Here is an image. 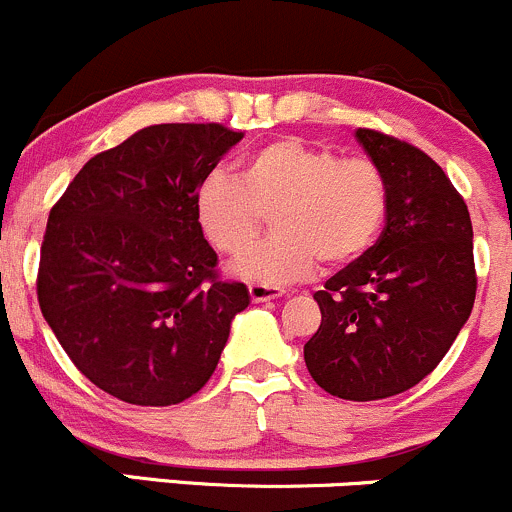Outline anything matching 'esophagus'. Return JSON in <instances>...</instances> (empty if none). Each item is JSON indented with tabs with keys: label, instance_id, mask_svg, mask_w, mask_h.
Instances as JSON below:
<instances>
[{
	"label": "esophagus",
	"instance_id": "34e87169",
	"mask_svg": "<svg viewBox=\"0 0 512 512\" xmlns=\"http://www.w3.org/2000/svg\"><path fill=\"white\" fill-rule=\"evenodd\" d=\"M247 292H250V299L255 301V304H260V301H270V299L282 297L284 289L270 287V284H250V287H247Z\"/></svg>",
	"mask_w": 512,
	"mask_h": 512
}]
</instances>
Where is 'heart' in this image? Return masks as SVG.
<instances>
[{
	"label": "heart",
	"instance_id": "obj_1",
	"mask_svg": "<svg viewBox=\"0 0 512 512\" xmlns=\"http://www.w3.org/2000/svg\"><path fill=\"white\" fill-rule=\"evenodd\" d=\"M198 228L218 252L242 255L273 213L275 233L238 262L270 287L341 270L365 255L390 211L385 171L368 157H338L304 139H272L245 154L238 179L213 171L193 198Z\"/></svg>",
	"mask_w": 512,
	"mask_h": 512
}]
</instances>
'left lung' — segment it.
I'll return each mask as SVG.
<instances>
[{
	"mask_svg": "<svg viewBox=\"0 0 512 512\" xmlns=\"http://www.w3.org/2000/svg\"><path fill=\"white\" fill-rule=\"evenodd\" d=\"M355 139L385 171L390 211L378 242L314 294L304 360L326 392L370 402L437 368L471 316L476 267L469 208L437 161L375 129Z\"/></svg>",
	"mask_w": 512,
	"mask_h": 512,
	"instance_id": "obj_1",
	"label": "left lung"
}]
</instances>
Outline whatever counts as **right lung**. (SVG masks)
<instances>
[{
    "mask_svg": "<svg viewBox=\"0 0 512 512\" xmlns=\"http://www.w3.org/2000/svg\"><path fill=\"white\" fill-rule=\"evenodd\" d=\"M242 132L152 125L95 154L48 213L36 294L75 368L129 405L166 407L211 380L245 284L223 282L196 188Z\"/></svg>",
    "mask_w": 512,
    "mask_h": 512,
    "instance_id": "add662e5",
    "label": "right lung"
}]
</instances>
